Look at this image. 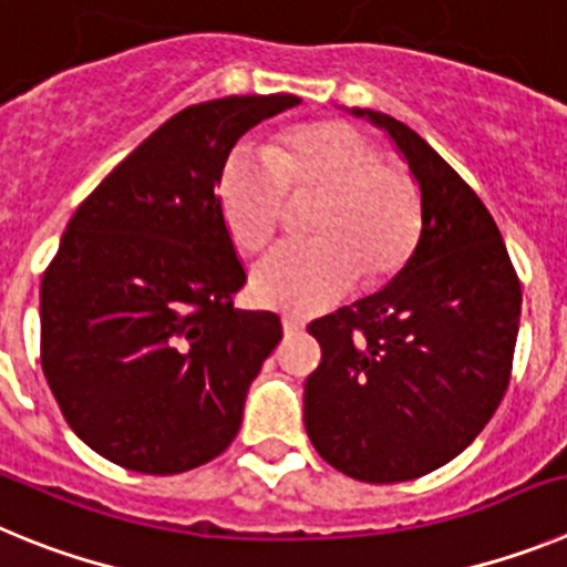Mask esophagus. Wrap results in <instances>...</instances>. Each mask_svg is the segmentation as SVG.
Segmentation results:
<instances>
[{"label":"esophagus","mask_w":567,"mask_h":567,"mask_svg":"<svg viewBox=\"0 0 567 567\" xmlns=\"http://www.w3.org/2000/svg\"><path fill=\"white\" fill-rule=\"evenodd\" d=\"M300 332H303V320L284 318V334H287V338H292V334H300Z\"/></svg>","instance_id":"obj_1"}]
</instances>
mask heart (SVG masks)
I'll list each match as a JSON object with an SVG mask.
<instances>
[{
	"instance_id": "obj_1",
	"label": "heart",
	"mask_w": 567,
	"mask_h": 567,
	"mask_svg": "<svg viewBox=\"0 0 567 567\" xmlns=\"http://www.w3.org/2000/svg\"><path fill=\"white\" fill-rule=\"evenodd\" d=\"M287 189L320 195L312 240L280 244L252 269V295L269 309L315 315L358 287L403 269L420 235V202L398 164L380 162L363 133L340 122L298 127L275 150L240 147L224 164L218 204L240 249L258 252L284 221Z\"/></svg>"
}]
</instances>
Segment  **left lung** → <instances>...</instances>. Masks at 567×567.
I'll list each match as a JSON object with an SVG mask.
<instances>
[{
    "label": "left lung",
    "mask_w": 567,
    "mask_h": 567,
    "mask_svg": "<svg viewBox=\"0 0 567 567\" xmlns=\"http://www.w3.org/2000/svg\"><path fill=\"white\" fill-rule=\"evenodd\" d=\"M420 189V238L383 289L312 320L320 365L303 389L318 454L360 483H405L474 443L508 389L523 289L477 193L392 115Z\"/></svg>",
    "instance_id": "1"
}]
</instances>
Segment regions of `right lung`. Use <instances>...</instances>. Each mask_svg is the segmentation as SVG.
<instances>
[{
	"instance_id": "right-lung-1",
	"label": "right lung",
	"mask_w": 567,
	"mask_h": 567,
	"mask_svg": "<svg viewBox=\"0 0 567 567\" xmlns=\"http://www.w3.org/2000/svg\"><path fill=\"white\" fill-rule=\"evenodd\" d=\"M298 104H193L70 218L42 278V369L70 429L110 463L182 474L238 434L284 329L275 312L233 307L247 272L215 189L240 135Z\"/></svg>"
}]
</instances>
